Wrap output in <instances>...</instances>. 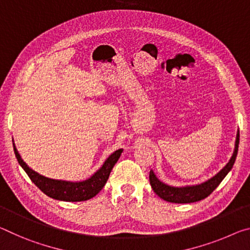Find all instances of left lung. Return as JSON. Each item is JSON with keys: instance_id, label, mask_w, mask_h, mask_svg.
<instances>
[{"instance_id": "left-lung-1", "label": "left lung", "mask_w": 250, "mask_h": 250, "mask_svg": "<svg viewBox=\"0 0 250 250\" xmlns=\"http://www.w3.org/2000/svg\"><path fill=\"white\" fill-rule=\"evenodd\" d=\"M238 144H239V130L237 132L236 136V143H235V150L234 154L230 158V161L224 168L219 171L217 175L214 177L208 179L207 182L199 184L196 186H186V187H173L168 186L166 184L162 183L159 179L155 176L154 171H149V183L152 186L153 190L158 195L159 197L169 203H176V204H187V203H195L199 202L204 198L209 196L212 191H214L217 186L222 183L229 170L232 168V165L236 161L237 152H238Z\"/></svg>"}]
</instances>
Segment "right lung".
Returning a JSON list of instances; mask_svg holds the SVG:
<instances>
[{"mask_svg":"<svg viewBox=\"0 0 250 250\" xmlns=\"http://www.w3.org/2000/svg\"><path fill=\"white\" fill-rule=\"evenodd\" d=\"M14 153L18 158V162L22 168L25 170L31 181L38 186L41 190L48 197L54 198L57 200H64V202H82V200H87L93 198L100 193L102 188L105 186L106 182L109 177L110 171L113 167L117 163L120 158L123 149H118L114 152L110 156L106 159L103 166L94 174L91 178L86 179L83 182H65V181H57V179H51L44 176L40 175L31 169L23 159L20 156V154L16 149L15 145Z\"/></svg>","mask_w":250,"mask_h":250,"instance_id":"add662e5","label":"right lung"}]
</instances>
